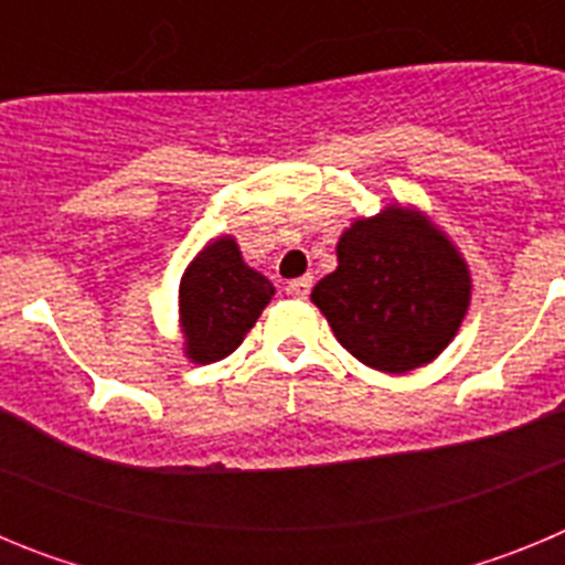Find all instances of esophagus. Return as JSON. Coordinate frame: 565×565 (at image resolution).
I'll return each mask as SVG.
<instances>
[{"instance_id": "obj_1", "label": "esophagus", "mask_w": 565, "mask_h": 565, "mask_svg": "<svg viewBox=\"0 0 565 565\" xmlns=\"http://www.w3.org/2000/svg\"><path fill=\"white\" fill-rule=\"evenodd\" d=\"M311 286H313V277H299V279H291V282H288L286 291L291 294L294 299H306L308 294H311Z\"/></svg>"}]
</instances>
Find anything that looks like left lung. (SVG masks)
Wrapping results in <instances>:
<instances>
[{"label":"left lung","mask_w":565,"mask_h":565,"mask_svg":"<svg viewBox=\"0 0 565 565\" xmlns=\"http://www.w3.org/2000/svg\"><path fill=\"white\" fill-rule=\"evenodd\" d=\"M469 299L472 274L450 234L398 201L339 234L337 268L311 291L344 351L396 376L441 356Z\"/></svg>","instance_id":"left-lung-1"}]
</instances>
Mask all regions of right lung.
Masks as SVG:
<instances>
[{"label": "right lung", "instance_id": "1", "mask_svg": "<svg viewBox=\"0 0 565 565\" xmlns=\"http://www.w3.org/2000/svg\"><path fill=\"white\" fill-rule=\"evenodd\" d=\"M274 291L271 279L243 259L232 234L209 239L183 268L178 288L183 356L192 364H212L237 351Z\"/></svg>", "mask_w": 565, "mask_h": 565}]
</instances>
